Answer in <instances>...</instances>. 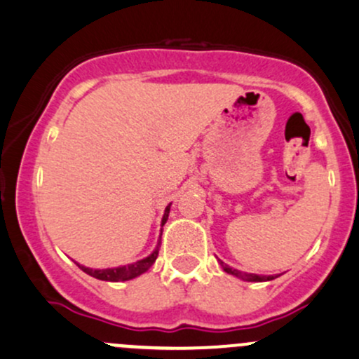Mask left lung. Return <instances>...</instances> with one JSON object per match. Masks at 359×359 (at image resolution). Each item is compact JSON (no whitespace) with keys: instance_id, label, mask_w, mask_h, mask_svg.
<instances>
[{"instance_id":"1","label":"left lung","mask_w":359,"mask_h":359,"mask_svg":"<svg viewBox=\"0 0 359 359\" xmlns=\"http://www.w3.org/2000/svg\"><path fill=\"white\" fill-rule=\"evenodd\" d=\"M221 267L224 269V272L231 273V276H236L240 277L243 280H248V283H264V280H272L276 279L273 276H258V273H246V272H240L236 271V269L229 267V265H226L224 262H221Z\"/></svg>"}]
</instances>
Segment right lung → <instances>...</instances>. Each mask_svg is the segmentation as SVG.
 <instances>
[{
  "label": "right lung",
  "instance_id": "add662e5",
  "mask_svg": "<svg viewBox=\"0 0 359 359\" xmlns=\"http://www.w3.org/2000/svg\"><path fill=\"white\" fill-rule=\"evenodd\" d=\"M169 209H171V203H169L168 207H165L164 210V217H163V226L165 224V221H168V215H169ZM157 255H159V245H157V248L154 250L152 253L147 258H142V260L135 262V264H130V265H123V267H116V269H88V267H83V265L76 264L80 269H82L83 272L88 273V276L95 277V279H101V280H111V283H118V280H130L133 279V277L140 276V273L147 272L150 267H152V264L156 262Z\"/></svg>",
  "mask_w": 359,
  "mask_h": 359
}]
</instances>
